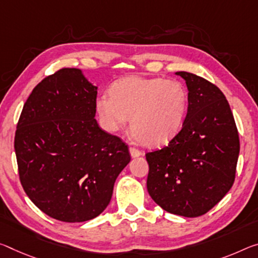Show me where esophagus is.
Listing matches in <instances>:
<instances>
[{
    "label": "esophagus",
    "mask_w": 258,
    "mask_h": 258,
    "mask_svg": "<svg viewBox=\"0 0 258 258\" xmlns=\"http://www.w3.org/2000/svg\"><path fill=\"white\" fill-rule=\"evenodd\" d=\"M130 154L132 157H139L142 155V151L137 149V148H134V147H130Z\"/></svg>",
    "instance_id": "obj_1"
}]
</instances>
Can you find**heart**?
I'll return each instance as SVG.
<instances>
[{
	"label": "heart",
	"instance_id": "heart-1",
	"mask_svg": "<svg viewBox=\"0 0 258 258\" xmlns=\"http://www.w3.org/2000/svg\"><path fill=\"white\" fill-rule=\"evenodd\" d=\"M96 99L102 126L114 133L130 126L136 140L149 147L165 145L179 131L188 109V92L180 81L164 78L127 77Z\"/></svg>",
	"mask_w": 258,
	"mask_h": 258
}]
</instances>
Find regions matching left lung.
I'll list each match as a JSON object with an SVG mask.
<instances>
[{
    "instance_id": "left-lung-1",
    "label": "left lung",
    "mask_w": 258,
    "mask_h": 258,
    "mask_svg": "<svg viewBox=\"0 0 258 258\" xmlns=\"http://www.w3.org/2000/svg\"><path fill=\"white\" fill-rule=\"evenodd\" d=\"M188 88L182 127L162 149L146 154L147 189L162 209L183 217L207 214L235 179L240 141L230 104L217 86L180 71Z\"/></svg>"
}]
</instances>
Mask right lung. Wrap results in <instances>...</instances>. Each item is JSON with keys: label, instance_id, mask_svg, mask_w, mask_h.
I'll list each match as a JSON object with an SVG mask.
<instances>
[{"label": "right lung", "instance_id": "1", "mask_svg": "<svg viewBox=\"0 0 258 258\" xmlns=\"http://www.w3.org/2000/svg\"><path fill=\"white\" fill-rule=\"evenodd\" d=\"M97 87L79 69H60L35 86L15 136L19 179L39 209L60 222L95 218L128 164V147L95 119Z\"/></svg>", "mask_w": 258, "mask_h": 258}]
</instances>
